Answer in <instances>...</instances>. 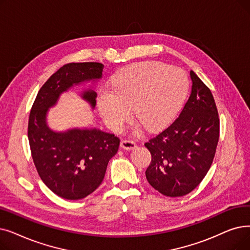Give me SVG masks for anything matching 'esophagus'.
I'll list each match as a JSON object with an SVG mask.
<instances>
[{
    "instance_id": "34e87169",
    "label": "esophagus",
    "mask_w": 250,
    "mask_h": 250,
    "mask_svg": "<svg viewBox=\"0 0 250 250\" xmlns=\"http://www.w3.org/2000/svg\"><path fill=\"white\" fill-rule=\"evenodd\" d=\"M121 147L123 149H125V150H132V149H135L137 147L136 143L134 142V141H131V140H123L121 142Z\"/></svg>"
}]
</instances>
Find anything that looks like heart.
<instances>
[{"label": "heart", "instance_id": "b5f03b06", "mask_svg": "<svg viewBox=\"0 0 250 250\" xmlns=\"http://www.w3.org/2000/svg\"><path fill=\"white\" fill-rule=\"evenodd\" d=\"M189 81L182 69L158 62H141L119 70L111 91L99 94L97 105L105 124L119 131L131 115L148 131L168 125L185 100Z\"/></svg>", "mask_w": 250, "mask_h": 250}]
</instances>
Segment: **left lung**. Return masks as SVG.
Returning a JSON list of instances; mask_svg holds the SVG:
<instances>
[{
    "instance_id": "obj_1",
    "label": "left lung",
    "mask_w": 250,
    "mask_h": 250,
    "mask_svg": "<svg viewBox=\"0 0 250 250\" xmlns=\"http://www.w3.org/2000/svg\"><path fill=\"white\" fill-rule=\"evenodd\" d=\"M192 90L179 117L145 146L151 153L146 169L150 185L168 197L184 196L206 176L220 137L213 96L194 71Z\"/></svg>"
}]
</instances>
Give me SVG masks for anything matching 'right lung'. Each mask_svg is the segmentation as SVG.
I'll return each instance as SVG.
<instances>
[{"label":"right lung","mask_w":250,"mask_h":250,"mask_svg":"<svg viewBox=\"0 0 250 250\" xmlns=\"http://www.w3.org/2000/svg\"><path fill=\"white\" fill-rule=\"evenodd\" d=\"M103 67L98 62L63 65L40 89L31 107L27 135L32 160L45 185L64 199H83L100 186L121 141L96 128L54 132L47 125V112L73 84L101 79ZM82 97L95 107L94 90L84 91Z\"/></svg>","instance_id":"add662e5"}]
</instances>
